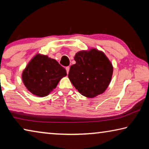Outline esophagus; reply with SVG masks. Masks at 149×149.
Segmentation results:
<instances>
[{"instance_id": "obj_1", "label": "esophagus", "mask_w": 149, "mask_h": 149, "mask_svg": "<svg viewBox=\"0 0 149 149\" xmlns=\"http://www.w3.org/2000/svg\"><path fill=\"white\" fill-rule=\"evenodd\" d=\"M65 70H66V72H67V74H68V73H69V71H70V66H67V67H65Z\"/></svg>"}]
</instances>
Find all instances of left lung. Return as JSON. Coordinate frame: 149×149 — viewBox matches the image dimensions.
Here are the masks:
<instances>
[{
    "label": "left lung",
    "mask_w": 149,
    "mask_h": 149,
    "mask_svg": "<svg viewBox=\"0 0 149 149\" xmlns=\"http://www.w3.org/2000/svg\"><path fill=\"white\" fill-rule=\"evenodd\" d=\"M74 60L76 63L70 67L68 77L78 91L89 98L104 93L113 73L112 65L106 55L93 49L78 52Z\"/></svg>",
    "instance_id": "obj_1"
}]
</instances>
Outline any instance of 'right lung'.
<instances>
[{
    "mask_svg": "<svg viewBox=\"0 0 149 149\" xmlns=\"http://www.w3.org/2000/svg\"><path fill=\"white\" fill-rule=\"evenodd\" d=\"M66 75V70L56 60L37 54L24 70L22 80L32 94L42 97L55 89Z\"/></svg>",
    "mask_w": 149,
    "mask_h": 149,
    "instance_id": "1",
    "label": "right lung"
}]
</instances>
